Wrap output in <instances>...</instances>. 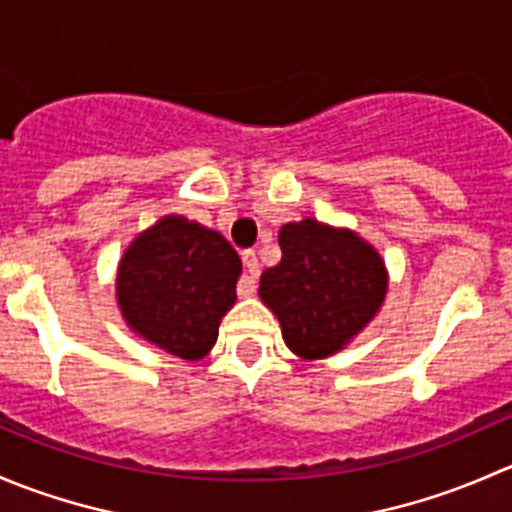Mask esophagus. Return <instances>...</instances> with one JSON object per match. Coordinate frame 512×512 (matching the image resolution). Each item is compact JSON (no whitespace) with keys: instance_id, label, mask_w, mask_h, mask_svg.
Masks as SVG:
<instances>
[{"instance_id":"obj_1","label":"esophagus","mask_w":512,"mask_h":512,"mask_svg":"<svg viewBox=\"0 0 512 512\" xmlns=\"http://www.w3.org/2000/svg\"><path fill=\"white\" fill-rule=\"evenodd\" d=\"M242 265H245V277L240 280L237 292H240V297H252V292H255V280L257 275H260V260H257L255 252H245V255H242Z\"/></svg>"}]
</instances>
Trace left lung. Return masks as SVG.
I'll use <instances>...</instances> for the list:
<instances>
[{
    "instance_id": "8db88e82",
    "label": "left lung",
    "mask_w": 512,
    "mask_h": 512,
    "mask_svg": "<svg viewBox=\"0 0 512 512\" xmlns=\"http://www.w3.org/2000/svg\"><path fill=\"white\" fill-rule=\"evenodd\" d=\"M280 247V265L262 272L260 297L280 319L285 344L302 359L339 352L384 302L379 252L317 220L282 227Z\"/></svg>"
}]
</instances>
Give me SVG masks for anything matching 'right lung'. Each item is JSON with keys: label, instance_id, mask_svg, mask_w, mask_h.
Listing matches in <instances>:
<instances>
[{"label": "right lung", "instance_id": "1", "mask_svg": "<svg viewBox=\"0 0 512 512\" xmlns=\"http://www.w3.org/2000/svg\"><path fill=\"white\" fill-rule=\"evenodd\" d=\"M242 262L220 232L168 215L138 235L118 265L116 294L128 327L180 359L213 349L235 304Z\"/></svg>", "mask_w": 512, "mask_h": 512}]
</instances>
